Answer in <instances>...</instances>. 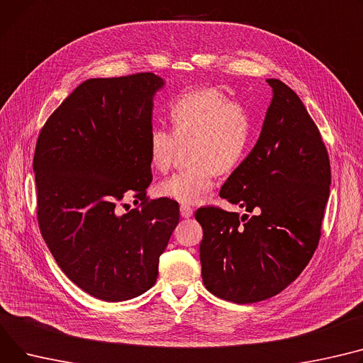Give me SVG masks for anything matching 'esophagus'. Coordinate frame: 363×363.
Segmentation results:
<instances>
[{
	"mask_svg": "<svg viewBox=\"0 0 363 363\" xmlns=\"http://www.w3.org/2000/svg\"><path fill=\"white\" fill-rule=\"evenodd\" d=\"M179 211H181V216H182V217H185V219H188V217H191V216H192V208H191L189 206L182 204V206L179 207Z\"/></svg>",
	"mask_w": 363,
	"mask_h": 363,
	"instance_id": "obj_1",
	"label": "esophagus"
}]
</instances>
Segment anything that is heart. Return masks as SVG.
<instances>
[{
	"label": "heart",
	"instance_id": "obj_1",
	"mask_svg": "<svg viewBox=\"0 0 363 363\" xmlns=\"http://www.w3.org/2000/svg\"><path fill=\"white\" fill-rule=\"evenodd\" d=\"M172 131L152 128L147 138L149 163L157 172L171 167L178 144L186 146L191 163L163 179L157 196L185 206L201 203L214 186V175H226L247 157L252 141L250 112L214 89L179 94L167 109Z\"/></svg>",
	"mask_w": 363,
	"mask_h": 363
}]
</instances>
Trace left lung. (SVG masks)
Returning a JSON list of instances; mask_svg holds the SVG:
<instances>
[{
	"label": "left lung",
	"instance_id": "obj_1",
	"mask_svg": "<svg viewBox=\"0 0 363 363\" xmlns=\"http://www.w3.org/2000/svg\"><path fill=\"white\" fill-rule=\"evenodd\" d=\"M273 99L259 138L220 189L254 214L201 207V276L207 291L235 303L269 299L291 284L318 247L330 196V159L299 96L269 79Z\"/></svg>",
	"mask_w": 363,
	"mask_h": 363
}]
</instances>
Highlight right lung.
I'll return each mask as SVG.
<instances>
[{"label":"right lung","instance_id":"obj_1","mask_svg":"<svg viewBox=\"0 0 363 363\" xmlns=\"http://www.w3.org/2000/svg\"><path fill=\"white\" fill-rule=\"evenodd\" d=\"M163 84L153 72L86 80L36 141L40 233L65 276L106 302L149 291L179 222L177 201L146 199L153 96ZM130 194L142 204L121 215Z\"/></svg>","mask_w":363,"mask_h":363}]
</instances>
